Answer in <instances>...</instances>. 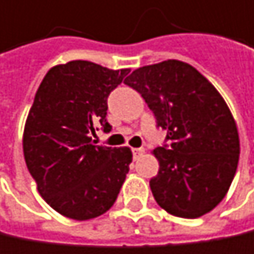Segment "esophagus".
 Wrapping results in <instances>:
<instances>
[{"label":"esophagus","instance_id":"esophagus-1","mask_svg":"<svg viewBox=\"0 0 254 254\" xmlns=\"http://www.w3.org/2000/svg\"><path fill=\"white\" fill-rule=\"evenodd\" d=\"M143 152H144V149H142V147H136V149H133V156H134V158H139Z\"/></svg>","mask_w":254,"mask_h":254}]
</instances>
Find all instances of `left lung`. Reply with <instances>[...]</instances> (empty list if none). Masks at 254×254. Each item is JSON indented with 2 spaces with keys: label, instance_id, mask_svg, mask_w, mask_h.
Masks as SVG:
<instances>
[{
  "label": "left lung",
  "instance_id": "left-lung-1",
  "mask_svg": "<svg viewBox=\"0 0 254 254\" xmlns=\"http://www.w3.org/2000/svg\"><path fill=\"white\" fill-rule=\"evenodd\" d=\"M124 83L137 90L167 131L156 147L158 175L149 181L156 203L194 219L219 205L236 175L240 137L227 102L193 65L167 60L134 70Z\"/></svg>",
  "mask_w": 254,
  "mask_h": 254
}]
</instances>
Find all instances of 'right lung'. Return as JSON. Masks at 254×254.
Wrapping results in <instances>:
<instances>
[{
	"label": "right lung",
	"instance_id": "right-lung-1",
	"mask_svg": "<svg viewBox=\"0 0 254 254\" xmlns=\"http://www.w3.org/2000/svg\"><path fill=\"white\" fill-rule=\"evenodd\" d=\"M128 73L76 60L49 68L38 87L23 153L39 194L63 216L87 221L117 200L133 153L127 146H98L92 134L99 124L110 131L107 98Z\"/></svg>",
	"mask_w": 254,
	"mask_h": 254
}]
</instances>
